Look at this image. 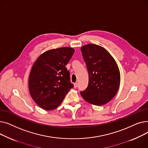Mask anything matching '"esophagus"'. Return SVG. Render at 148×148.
I'll return each instance as SVG.
<instances>
[{
  "label": "esophagus",
  "mask_w": 148,
  "mask_h": 148,
  "mask_svg": "<svg viewBox=\"0 0 148 148\" xmlns=\"http://www.w3.org/2000/svg\"><path fill=\"white\" fill-rule=\"evenodd\" d=\"M74 88H77V87H78V83H74Z\"/></svg>",
  "instance_id": "1"
}]
</instances>
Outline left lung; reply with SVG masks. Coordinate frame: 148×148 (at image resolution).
Wrapping results in <instances>:
<instances>
[{"label": "left lung", "mask_w": 148, "mask_h": 148, "mask_svg": "<svg viewBox=\"0 0 148 148\" xmlns=\"http://www.w3.org/2000/svg\"><path fill=\"white\" fill-rule=\"evenodd\" d=\"M89 74L87 88L80 94L87 102L106 104L116 95L121 81L119 69L111 54L103 47L89 44L81 48Z\"/></svg>", "instance_id": "obj_1"}]
</instances>
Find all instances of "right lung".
Returning <instances> with one entry per match:
<instances>
[{"instance_id":"right-lung-1","label":"right lung","mask_w":148,"mask_h":148,"mask_svg":"<svg viewBox=\"0 0 148 148\" xmlns=\"http://www.w3.org/2000/svg\"><path fill=\"white\" fill-rule=\"evenodd\" d=\"M74 53L71 47L50 50L40 55L33 65L29 77V92L42 109H55L74 87L66 68Z\"/></svg>"}]
</instances>
